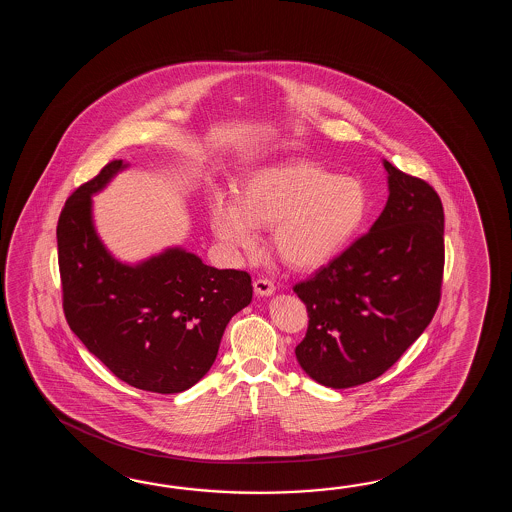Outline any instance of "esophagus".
Wrapping results in <instances>:
<instances>
[{
    "instance_id": "34e87169",
    "label": "esophagus",
    "mask_w": 512,
    "mask_h": 512,
    "mask_svg": "<svg viewBox=\"0 0 512 512\" xmlns=\"http://www.w3.org/2000/svg\"><path fill=\"white\" fill-rule=\"evenodd\" d=\"M254 291L258 296H271L274 293V283L267 278H258L254 280Z\"/></svg>"
}]
</instances>
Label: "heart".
<instances>
[{
    "instance_id": "obj_1",
    "label": "heart",
    "mask_w": 512,
    "mask_h": 512,
    "mask_svg": "<svg viewBox=\"0 0 512 512\" xmlns=\"http://www.w3.org/2000/svg\"><path fill=\"white\" fill-rule=\"evenodd\" d=\"M368 212L370 194L359 177L337 175L311 161H289L251 172L238 197H214L210 225L227 247L245 252L258 249V227H272L276 254L289 267L307 271L337 258Z\"/></svg>"
}]
</instances>
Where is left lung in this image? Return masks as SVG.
Returning a JSON list of instances; mask_svg holds the SVG:
<instances>
[{
	"label": "left lung",
	"instance_id": "left-lung-1",
	"mask_svg": "<svg viewBox=\"0 0 512 512\" xmlns=\"http://www.w3.org/2000/svg\"><path fill=\"white\" fill-rule=\"evenodd\" d=\"M390 196L370 232L294 293L309 316L294 353L329 388L381 377L401 359L441 300L445 214L432 186L384 161Z\"/></svg>",
	"mask_w": 512,
	"mask_h": 512
}]
</instances>
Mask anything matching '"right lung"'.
I'll return each mask as SVG.
<instances>
[{
	"mask_svg": "<svg viewBox=\"0 0 512 512\" xmlns=\"http://www.w3.org/2000/svg\"><path fill=\"white\" fill-rule=\"evenodd\" d=\"M106 164L69 196L58 218V267L71 331L120 381L185 392L218 355L230 318L251 304V274L214 269L179 247L137 265L115 260L91 218V196L124 170Z\"/></svg>",
	"mask_w": 512,
	"mask_h": 512,
	"instance_id": "add662e5",
	"label": "right lung"
}]
</instances>
